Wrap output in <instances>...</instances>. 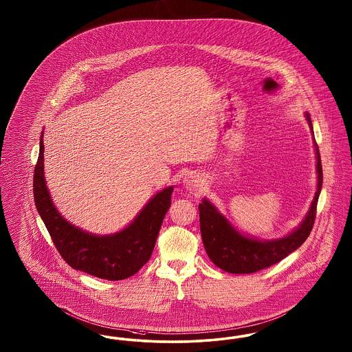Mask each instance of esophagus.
Segmentation results:
<instances>
[{
  "instance_id": "34e87169",
  "label": "esophagus",
  "mask_w": 352,
  "mask_h": 352,
  "mask_svg": "<svg viewBox=\"0 0 352 352\" xmlns=\"http://www.w3.org/2000/svg\"><path fill=\"white\" fill-rule=\"evenodd\" d=\"M183 183L186 188H188L190 191H200L203 186V179L199 175H187Z\"/></svg>"
}]
</instances>
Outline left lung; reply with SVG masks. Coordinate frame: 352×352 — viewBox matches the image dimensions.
<instances>
[{"mask_svg":"<svg viewBox=\"0 0 352 352\" xmlns=\"http://www.w3.org/2000/svg\"><path fill=\"white\" fill-rule=\"evenodd\" d=\"M305 119L313 135L317 161V190L305 217L296 229L280 239H259L241 233L212 201L204 197L199 204L200 233L204 249L217 267L230 274H253L280 262L308 239L314 224L317 201L322 188V165L320 151L314 140L309 113H305Z\"/></svg>","mask_w":352,"mask_h":352,"instance_id":"left-lung-1","label":"left lung"}]
</instances>
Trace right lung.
I'll return each instance as SVG.
<instances>
[{"label":"right lung","instance_id":"right-lung-1","mask_svg":"<svg viewBox=\"0 0 352 352\" xmlns=\"http://www.w3.org/2000/svg\"><path fill=\"white\" fill-rule=\"evenodd\" d=\"M43 136L44 132L34 174V200L58 253L71 267L100 279L123 280L135 275L153 253L174 187L160 190L122 230L103 236L89 233L64 219L52 201L44 177Z\"/></svg>","mask_w":352,"mask_h":352}]
</instances>
